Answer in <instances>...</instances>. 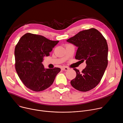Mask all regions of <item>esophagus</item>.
<instances>
[{
  "label": "esophagus",
  "instance_id": "obj_1",
  "mask_svg": "<svg viewBox=\"0 0 123 123\" xmlns=\"http://www.w3.org/2000/svg\"><path fill=\"white\" fill-rule=\"evenodd\" d=\"M68 68L67 67H62V70H68Z\"/></svg>",
  "mask_w": 123,
  "mask_h": 123
}]
</instances>
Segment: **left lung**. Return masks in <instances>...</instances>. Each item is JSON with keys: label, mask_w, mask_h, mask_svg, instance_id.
<instances>
[{"label": "left lung", "mask_w": 123, "mask_h": 123, "mask_svg": "<svg viewBox=\"0 0 123 123\" xmlns=\"http://www.w3.org/2000/svg\"><path fill=\"white\" fill-rule=\"evenodd\" d=\"M67 41L78 48L75 59L86 61V67L76 73L70 84L77 90L86 92L95 87L104 75L108 65V48L106 39L96 29L79 32Z\"/></svg>", "instance_id": "1"}]
</instances>
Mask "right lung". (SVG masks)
<instances>
[{"mask_svg":"<svg viewBox=\"0 0 123 123\" xmlns=\"http://www.w3.org/2000/svg\"><path fill=\"white\" fill-rule=\"evenodd\" d=\"M59 42L31 33L25 34L19 40L14 51L15 68L21 80L28 88L41 91L54 82L61 69L45 68L42 62Z\"/></svg>","mask_w":123,"mask_h":123,"instance_id":"add662e5","label":"right lung"}]
</instances>
